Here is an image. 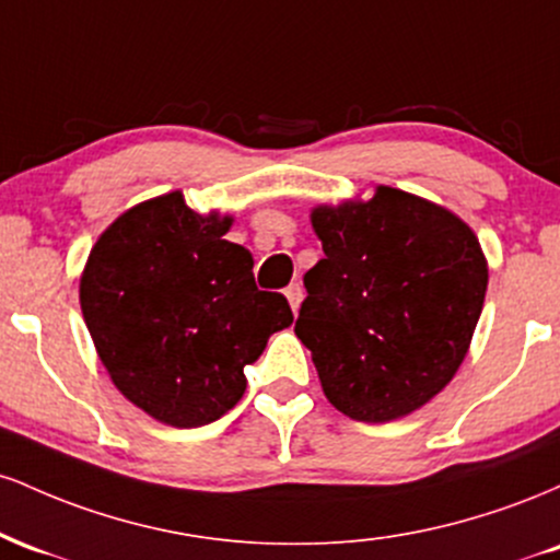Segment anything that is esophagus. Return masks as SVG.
<instances>
[{"instance_id": "1", "label": "esophagus", "mask_w": 560, "mask_h": 560, "mask_svg": "<svg viewBox=\"0 0 560 560\" xmlns=\"http://www.w3.org/2000/svg\"><path fill=\"white\" fill-rule=\"evenodd\" d=\"M284 294H287L289 305H292V311L298 313L300 311V302H302V298H305V289H302V284H298V281H294V284H289L284 289Z\"/></svg>"}]
</instances>
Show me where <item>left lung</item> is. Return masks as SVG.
Instances as JSON below:
<instances>
[{"label": "left lung", "instance_id": "left-lung-1", "mask_svg": "<svg viewBox=\"0 0 560 560\" xmlns=\"http://www.w3.org/2000/svg\"><path fill=\"white\" fill-rule=\"evenodd\" d=\"M324 258L305 273L294 334L320 387L365 423L413 413L464 363L487 292L474 231L440 205L378 186L313 210Z\"/></svg>", "mask_w": 560, "mask_h": 560}]
</instances>
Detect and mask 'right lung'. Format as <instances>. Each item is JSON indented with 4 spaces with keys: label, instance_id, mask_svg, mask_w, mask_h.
<instances>
[{
    "label": "right lung",
    "instance_id": "obj_1",
    "mask_svg": "<svg viewBox=\"0 0 560 560\" xmlns=\"http://www.w3.org/2000/svg\"><path fill=\"white\" fill-rule=\"evenodd\" d=\"M229 226L171 191L120 215L81 276L83 320L115 387L178 429L234 408L244 365L294 318L284 294L255 287L253 255L223 240Z\"/></svg>",
    "mask_w": 560,
    "mask_h": 560
}]
</instances>
